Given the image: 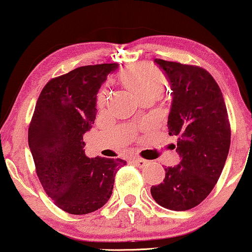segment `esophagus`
Instances as JSON below:
<instances>
[{"mask_svg": "<svg viewBox=\"0 0 252 252\" xmlns=\"http://www.w3.org/2000/svg\"><path fill=\"white\" fill-rule=\"evenodd\" d=\"M133 161H134V164H135L137 167H144L148 164V160L142 159V158H139V157L134 158Z\"/></svg>", "mask_w": 252, "mask_h": 252, "instance_id": "obj_1", "label": "esophagus"}]
</instances>
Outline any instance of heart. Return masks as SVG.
<instances>
[{"instance_id":"obj_1","label":"heart","mask_w":252,"mask_h":252,"mask_svg":"<svg viewBox=\"0 0 252 252\" xmlns=\"http://www.w3.org/2000/svg\"><path fill=\"white\" fill-rule=\"evenodd\" d=\"M122 80L137 97L143 96H158L163 93L166 81L159 71L154 66L139 65L124 72ZM98 105H103L105 102V92L103 91L98 95Z\"/></svg>"}]
</instances>
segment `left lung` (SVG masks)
<instances>
[{
    "instance_id": "1",
    "label": "left lung",
    "mask_w": 252,
    "mask_h": 252,
    "mask_svg": "<svg viewBox=\"0 0 252 252\" xmlns=\"http://www.w3.org/2000/svg\"><path fill=\"white\" fill-rule=\"evenodd\" d=\"M155 63L173 91L167 128L178 136L180 163L165 168L164 181L150 191L163 208L186 211L208 197L221 174L230 146L228 115L218 84L204 68L158 58Z\"/></svg>"
}]
</instances>
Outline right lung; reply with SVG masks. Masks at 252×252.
I'll return each instance as SVG.
<instances>
[{"instance_id": "obj_1", "label": "right lung", "mask_w": 252, "mask_h": 252, "mask_svg": "<svg viewBox=\"0 0 252 252\" xmlns=\"http://www.w3.org/2000/svg\"><path fill=\"white\" fill-rule=\"evenodd\" d=\"M119 65L74 68L48 82L37 98L29 146L44 191L71 215L101 209L111 197L115 175L126 160L88 158L84 134L96 118V95Z\"/></svg>"}]
</instances>
